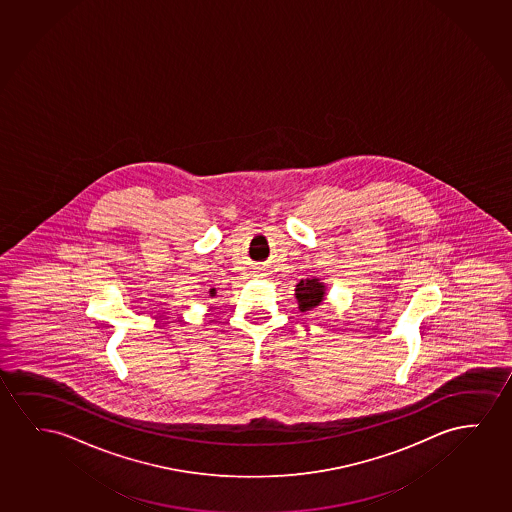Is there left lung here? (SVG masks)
<instances>
[{
    "instance_id": "1",
    "label": "left lung",
    "mask_w": 512,
    "mask_h": 512,
    "mask_svg": "<svg viewBox=\"0 0 512 512\" xmlns=\"http://www.w3.org/2000/svg\"><path fill=\"white\" fill-rule=\"evenodd\" d=\"M296 300L302 312L316 309L323 302L324 286L317 279H307L296 284Z\"/></svg>"
}]
</instances>
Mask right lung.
<instances>
[{"instance_id": "1", "label": "right lung", "mask_w": 512, "mask_h": 512, "mask_svg": "<svg viewBox=\"0 0 512 512\" xmlns=\"http://www.w3.org/2000/svg\"><path fill=\"white\" fill-rule=\"evenodd\" d=\"M216 295V289H210V296Z\"/></svg>"}]
</instances>
